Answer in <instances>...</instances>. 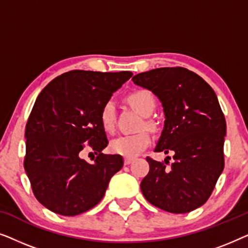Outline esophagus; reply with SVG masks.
<instances>
[{
	"mask_svg": "<svg viewBox=\"0 0 248 248\" xmlns=\"http://www.w3.org/2000/svg\"><path fill=\"white\" fill-rule=\"evenodd\" d=\"M134 161V158H125L124 159V164L125 165H130L131 162Z\"/></svg>",
	"mask_w": 248,
	"mask_h": 248,
	"instance_id": "esophagus-1",
	"label": "esophagus"
}]
</instances>
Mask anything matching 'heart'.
<instances>
[{
	"label": "heart",
	"instance_id": "heart-1",
	"mask_svg": "<svg viewBox=\"0 0 248 248\" xmlns=\"http://www.w3.org/2000/svg\"><path fill=\"white\" fill-rule=\"evenodd\" d=\"M128 103L142 116H149L155 109V100L154 94L148 90H138L127 98ZM115 105L113 100H107L100 108L99 121L103 128L108 133L114 131ZM150 135L142 131L134 134H123L110 142V150L116 155L126 158L135 157L150 144Z\"/></svg>",
	"mask_w": 248,
	"mask_h": 248
}]
</instances>
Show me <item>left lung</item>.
Masks as SVG:
<instances>
[{"label":"left lung","mask_w":248,"mask_h":248,"mask_svg":"<svg viewBox=\"0 0 248 248\" xmlns=\"http://www.w3.org/2000/svg\"><path fill=\"white\" fill-rule=\"evenodd\" d=\"M150 90L164 107L165 124L155 151L174 152V162L147 158L144 198L170 213H186L208 201L225 167L226 120L217 94L185 67H159L132 78ZM169 159V158H168Z\"/></svg>","instance_id":"obj_1"}]
</instances>
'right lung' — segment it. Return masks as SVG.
<instances>
[{"instance_id":"add662e5","label":"right lung","mask_w":248,"mask_h":248,"mask_svg":"<svg viewBox=\"0 0 248 248\" xmlns=\"http://www.w3.org/2000/svg\"><path fill=\"white\" fill-rule=\"evenodd\" d=\"M132 76L70 71L37 97L26 125L23 166L36 199L50 211L72 217L93 208L123 167L122 155L101 152L108 140L99 111ZM87 143L98 154L93 164L79 158Z\"/></svg>"}]
</instances>
